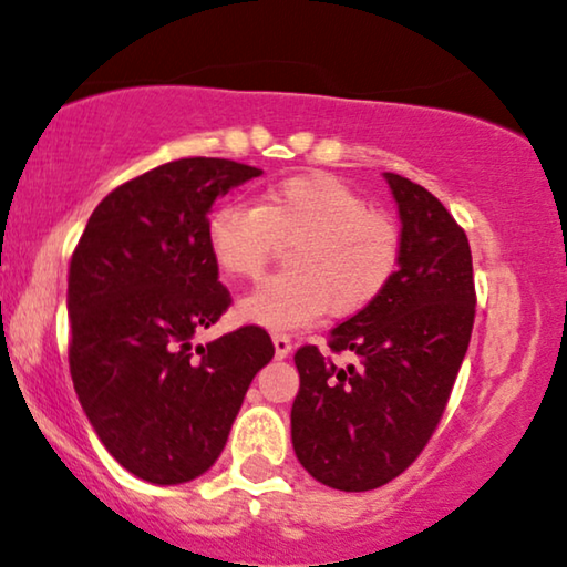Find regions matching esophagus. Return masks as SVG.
<instances>
[{
    "mask_svg": "<svg viewBox=\"0 0 567 567\" xmlns=\"http://www.w3.org/2000/svg\"><path fill=\"white\" fill-rule=\"evenodd\" d=\"M290 351H292L290 336H282V332H277V336H275V353H277V359H285Z\"/></svg>",
    "mask_w": 567,
    "mask_h": 567,
    "instance_id": "1",
    "label": "esophagus"
}]
</instances>
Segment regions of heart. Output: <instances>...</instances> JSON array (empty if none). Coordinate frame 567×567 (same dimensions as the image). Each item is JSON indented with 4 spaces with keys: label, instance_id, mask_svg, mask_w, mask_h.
Segmentation results:
<instances>
[{
    "label": "heart",
    "instance_id": "b5f03b06",
    "mask_svg": "<svg viewBox=\"0 0 567 567\" xmlns=\"http://www.w3.org/2000/svg\"><path fill=\"white\" fill-rule=\"evenodd\" d=\"M206 240L218 269L258 279L279 240L292 243L296 271L266 279L240 301V317L269 330H298L336 306L367 309L383 296L401 264V231L330 174H301L266 187L258 206L229 200L210 210Z\"/></svg>",
    "mask_w": 567,
    "mask_h": 567
}]
</instances>
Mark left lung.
<instances>
[{
	"label": "left lung",
	"instance_id": "8db88e82",
	"mask_svg": "<svg viewBox=\"0 0 567 567\" xmlns=\"http://www.w3.org/2000/svg\"><path fill=\"white\" fill-rule=\"evenodd\" d=\"M401 216V264L378 301L332 327L338 367L317 346L296 351L301 374L290 427L298 462L324 486L370 491L399 478L439 427L475 322L473 254L439 197L385 174Z\"/></svg>",
	"mask_w": 567,
	"mask_h": 567
}]
</instances>
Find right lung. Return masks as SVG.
<instances>
[{"label": "right lung", "mask_w": 567, "mask_h": 567, "mask_svg": "<svg viewBox=\"0 0 567 567\" xmlns=\"http://www.w3.org/2000/svg\"><path fill=\"white\" fill-rule=\"evenodd\" d=\"M258 174L227 158L163 163L94 208L71 256L73 388L107 452L142 481L174 486L206 473L275 357L258 324L193 346L231 303L206 240L208 210Z\"/></svg>", "instance_id": "obj_1"}]
</instances>
